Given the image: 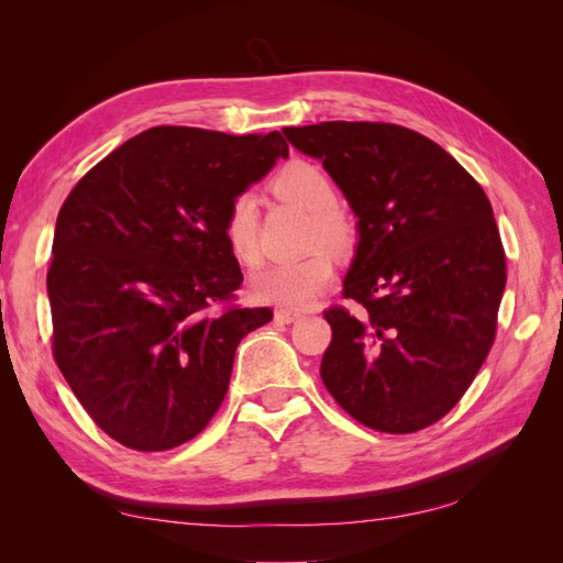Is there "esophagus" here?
Returning a JSON list of instances; mask_svg holds the SVG:
<instances>
[{"label":"esophagus","instance_id":"34e87169","mask_svg":"<svg viewBox=\"0 0 563 563\" xmlns=\"http://www.w3.org/2000/svg\"><path fill=\"white\" fill-rule=\"evenodd\" d=\"M302 314L300 312H296V310H286V308H279V310H275V319L277 321H282V323H294V321H298Z\"/></svg>","mask_w":563,"mask_h":563}]
</instances>
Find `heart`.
<instances>
[{
    "label": "heart",
    "instance_id": "heart-1",
    "mask_svg": "<svg viewBox=\"0 0 563 563\" xmlns=\"http://www.w3.org/2000/svg\"><path fill=\"white\" fill-rule=\"evenodd\" d=\"M272 190L310 213V246L323 244L338 255H345L354 249L356 225L343 209L335 207L338 190L321 166L305 159L286 164L272 180ZM223 236L230 253L242 265L253 267L261 263L258 199L253 192L232 197L223 218ZM333 272L335 267L329 251L317 249L302 258L272 263L255 272L251 291L263 302L305 308L331 284Z\"/></svg>",
    "mask_w": 563,
    "mask_h": 563
}]
</instances>
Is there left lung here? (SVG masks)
Wrapping results in <instances>:
<instances>
[{
    "instance_id": "1",
    "label": "left lung",
    "mask_w": 563,
    "mask_h": 563,
    "mask_svg": "<svg viewBox=\"0 0 563 563\" xmlns=\"http://www.w3.org/2000/svg\"><path fill=\"white\" fill-rule=\"evenodd\" d=\"M319 159L360 218L343 298L323 312L321 380L362 424L411 434L465 395L496 340L505 249L482 185L406 126L321 122L284 129Z\"/></svg>"
}]
</instances>
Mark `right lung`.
<instances>
[{
    "mask_svg": "<svg viewBox=\"0 0 563 563\" xmlns=\"http://www.w3.org/2000/svg\"><path fill=\"white\" fill-rule=\"evenodd\" d=\"M279 157V131L155 126L63 201L46 275L54 360L122 446L168 451L197 437L228 395L236 345L272 319L230 305L244 277L223 218Z\"/></svg>",
    "mask_w": 563,
    "mask_h": 563,
    "instance_id": "obj_1",
    "label": "right lung"
}]
</instances>
